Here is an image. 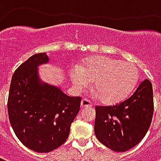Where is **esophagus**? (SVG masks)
Here are the masks:
<instances>
[{
	"label": "esophagus",
	"instance_id": "1",
	"mask_svg": "<svg viewBox=\"0 0 161 161\" xmlns=\"http://www.w3.org/2000/svg\"><path fill=\"white\" fill-rule=\"evenodd\" d=\"M92 103L86 98H84L81 102V108H91Z\"/></svg>",
	"mask_w": 161,
	"mask_h": 161
}]
</instances>
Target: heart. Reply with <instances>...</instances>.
<instances>
[{
  "label": "heart",
  "mask_w": 161,
  "mask_h": 161,
  "mask_svg": "<svg viewBox=\"0 0 161 161\" xmlns=\"http://www.w3.org/2000/svg\"><path fill=\"white\" fill-rule=\"evenodd\" d=\"M75 86L86 87L95 82L94 90L101 102L114 104L128 97L139 80V70L134 64L109 57L94 56L70 70Z\"/></svg>",
  "instance_id": "heart-1"
}]
</instances>
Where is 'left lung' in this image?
<instances>
[{"label":"left lung","mask_w":161,"mask_h":161,"mask_svg":"<svg viewBox=\"0 0 161 161\" xmlns=\"http://www.w3.org/2000/svg\"><path fill=\"white\" fill-rule=\"evenodd\" d=\"M153 115L152 84L145 79L125 101L96 107L95 134L105 147L115 152H126L145 137Z\"/></svg>","instance_id":"1"}]
</instances>
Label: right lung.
I'll list each match as a JSON object with an SVG mask.
<instances>
[{"label": "right lung", "mask_w": 161, "mask_h": 161, "mask_svg": "<svg viewBox=\"0 0 161 161\" xmlns=\"http://www.w3.org/2000/svg\"><path fill=\"white\" fill-rule=\"evenodd\" d=\"M48 60L45 53H37L21 64L13 75L8 99L14 134L23 145L38 153L63 145L80 109L81 97L40 82L37 67Z\"/></svg>", "instance_id": "add662e5"}]
</instances>
